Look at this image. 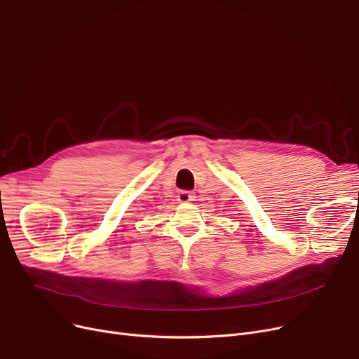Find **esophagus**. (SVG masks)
<instances>
[{"mask_svg":"<svg viewBox=\"0 0 359 359\" xmlns=\"http://www.w3.org/2000/svg\"><path fill=\"white\" fill-rule=\"evenodd\" d=\"M194 198H195V195H194L192 192H189V191H182V192H179V195H177V201L182 202V203L191 202V201H194Z\"/></svg>","mask_w":359,"mask_h":359,"instance_id":"esophagus-1","label":"esophagus"}]
</instances>
